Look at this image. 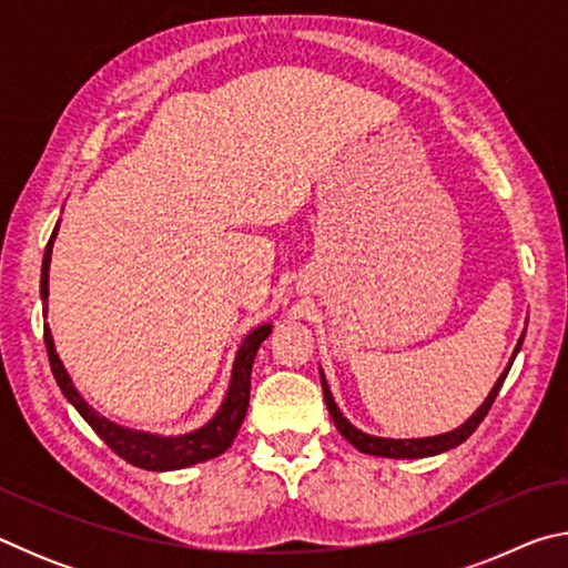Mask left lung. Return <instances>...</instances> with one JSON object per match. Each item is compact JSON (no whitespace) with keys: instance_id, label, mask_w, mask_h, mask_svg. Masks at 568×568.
I'll return each mask as SVG.
<instances>
[{"instance_id":"8db88e82","label":"left lung","mask_w":568,"mask_h":568,"mask_svg":"<svg viewBox=\"0 0 568 568\" xmlns=\"http://www.w3.org/2000/svg\"><path fill=\"white\" fill-rule=\"evenodd\" d=\"M526 335V333H524ZM524 335L521 341H518L516 351H514V358L518 348H521L524 343ZM511 358V363H514ZM511 363H508V368L501 373V378L496 381V386L488 393V398L484 400V406H480L474 416H470L464 426H458L456 430H450V434L444 436H430V438H403V440H393V438H376V436H368V434H361L358 428H353L348 420L343 418V413L335 406V400L328 390V383H325L323 373H321V381H323V398H325V406L331 410V418L335 423V428L341 430V436L345 440H351V444L361 450V454H371V456H383V458H426V456H436V454H444V450L456 448L458 444H464V440L474 434V430L480 426V420L488 416V410H491L494 400L498 396V390H501L504 381L508 376V371H511Z\"/></svg>"}]
</instances>
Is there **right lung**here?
I'll list each match as a JSON object with an SVG mask.
<instances>
[{"label": "right lung", "mask_w": 568, "mask_h": 568, "mask_svg": "<svg viewBox=\"0 0 568 568\" xmlns=\"http://www.w3.org/2000/svg\"><path fill=\"white\" fill-rule=\"evenodd\" d=\"M57 227L47 243L44 250V261H42V301H47L50 295V287H47V281H50V255H52V243H54ZM273 325H261L253 333L247 335L240 345L237 358L233 365V381H230L227 388V398L223 406H220L217 416L203 426L195 434L180 436V438H160V436H150V434H138V430H128L122 426H114L112 420L102 418L98 410H92L80 393L74 390L70 376H67L64 365L60 361V355L54 351L52 343V333L44 323V345H47V355H50V365L54 373L57 386L62 388L64 398L72 403V406L80 410V416L90 423L94 434H98L104 444H108L114 454L120 458L128 460V464L138 466V468H148V470H175V468H187L192 464H200V460H210L220 454H225L233 444L240 426H243V418L247 413V400H250V371H253V361L255 353L261 348V343L271 335Z\"/></svg>", "instance_id": "1"}]
</instances>
